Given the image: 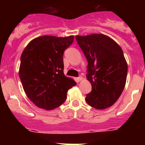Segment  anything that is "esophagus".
Returning <instances> with one entry per match:
<instances>
[{"mask_svg":"<svg viewBox=\"0 0 145 145\" xmlns=\"http://www.w3.org/2000/svg\"><path fill=\"white\" fill-rule=\"evenodd\" d=\"M82 80H83V77H82V76H80V77H78V78H76L77 82H80V81H81Z\"/></svg>","mask_w":145,"mask_h":145,"instance_id":"obj_1","label":"esophagus"}]
</instances>
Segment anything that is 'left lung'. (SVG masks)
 I'll return each mask as SVG.
<instances>
[{"mask_svg": "<svg viewBox=\"0 0 145 145\" xmlns=\"http://www.w3.org/2000/svg\"><path fill=\"white\" fill-rule=\"evenodd\" d=\"M75 38L88 61L86 77L92 86L86 101L99 110L110 107L121 95L126 81L128 65L122 48L103 34Z\"/></svg>", "mask_w": 145, "mask_h": 145, "instance_id": "8db88e82", "label": "left lung"}]
</instances>
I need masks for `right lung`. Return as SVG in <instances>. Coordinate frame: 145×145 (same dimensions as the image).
<instances>
[{"instance_id":"right-lung-1","label":"right lung","mask_w":145,"mask_h":145,"mask_svg":"<svg viewBox=\"0 0 145 145\" xmlns=\"http://www.w3.org/2000/svg\"><path fill=\"white\" fill-rule=\"evenodd\" d=\"M73 39L72 35H44L31 40L23 51L19 75L27 96L37 107L48 110L58 107L76 85L64 74V52Z\"/></svg>"}]
</instances>
